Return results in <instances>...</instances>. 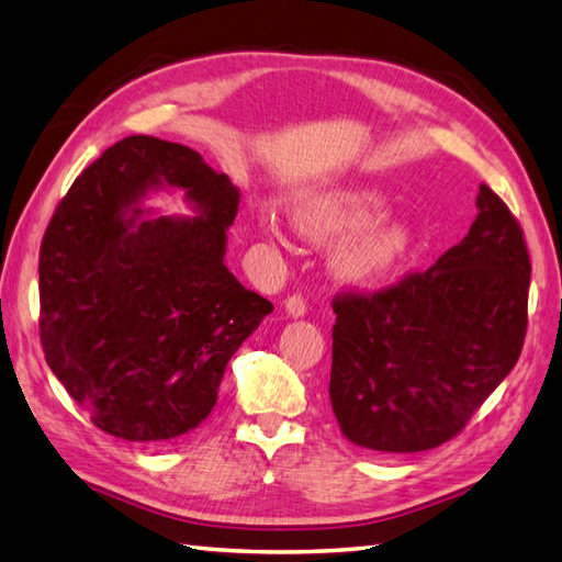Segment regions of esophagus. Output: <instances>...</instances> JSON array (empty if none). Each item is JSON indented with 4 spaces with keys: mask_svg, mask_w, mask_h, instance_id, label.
Returning <instances> with one entry per match:
<instances>
[{
    "mask_svg": "<svg viewBox=\"0 0 562 562\" xmlns=\"http://www.w3.org/2000/svg\"><path fill=\"white\" fill-rule=\"evenodd\" d=\"M283 307H285V315L293 317V319L305 317V313H307V305H305V301H303L301 295H289V297H285Z\"/></svg>",
    "mask_w": 562,
    "mask_h": 562,
    "instance_id": "obj_1",
    "label": "esophagus"
}]
</instances>
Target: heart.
Wrapping results in <instances>:
<instances>
[{
	"label": "heart",
	"mask_w": 562,
	"mask_h": 562,
	"mask_svg": "<svg viewBox=\"0 0 562 562\" xmlns=\"http://www.w3.org/2000/svg\"><path fill=\"white\" fill-rule=\"evenodd\" d=\"M384 196L370 187H331L310 194L291 209L295 231L310 243H334L355 233L331 257L336 279L353 285L375 283L404 265L414 233L398 218H378ZM261 231L277 238V226L261 221Z\"/></svg>",
	"instance_id": "obj_1"
}]
</instances>
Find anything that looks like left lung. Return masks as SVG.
<instances>
[{"label":"left lung","instance_id":"1","mask_svg":"<svg viewBox=\"0 0 562 562\" xmlns=\"http://www.w3.org/2000/svg\"><path fill=\"white\" fill-rule=\"evenodd\" d=\"M467 238L372 295L334 297L329 398L346 440L370 452L432 450L467 426L515 368L531 261L488 184Z\"/></svg>","mask_w":562,"mask_h":562}]
</instances>
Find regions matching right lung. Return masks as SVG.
I'll return each mask as SVG.
<instances>
[{
	"label": "right lung",
	"instance_id": "right-lung-1",
	"mask_svg": "<svg viewBox=\"0 0 562 562\" xmlns=\"http://www.w3.org/2000/svg\"><path fill=\"white\" fill-rule=\"evenodd\" d=\"M180 189L194 217H148ZM240 190L190 146L127 136L74 180L41 245V344L98 428L172 442L216 406L228 360L273 305L226 267Z\"/></svg>",
	"mask_w": 562,
	"mask_h": 562
}]
</instances>
